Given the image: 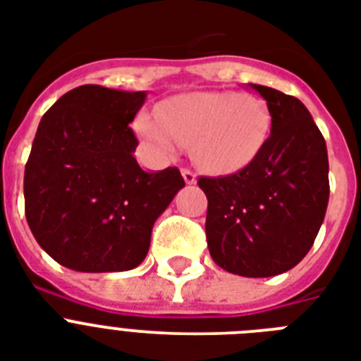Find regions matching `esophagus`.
Segmentation results:
<instances>
[{
	"instance_id": "1",
	"label": "esophagus",
	"mask_w": 361,
	"mask_h": 361,
	"mask_svg": "<svg viewBox=\"0 0 361 361\" xmlns=\"http://www.w3.org/2000/svg\"><path fill=\"white\" fill-rule=\"evenodd\" d=\"M181 176H183V180H185L187 185H192V183H197V174L189 169H181Z\"/></svg>"
}]
</instances>
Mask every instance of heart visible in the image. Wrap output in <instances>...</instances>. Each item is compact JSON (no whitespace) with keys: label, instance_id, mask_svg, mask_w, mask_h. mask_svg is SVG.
Instances as JSON below:
<instances>
[{"label":"heart","instance_id":"heart-1","mask_svg":"<svg viewBox=\"0 0 361 361\" xmlns=\"http://www.w3.org/2000/svg\"><path fill=\"white\" fill-rule=\"evenodd\" d=\"M159 120H142L140 133L163 153L180 144L209 172H234L251 164L268 144L271 112L255 93L195 92L161 104Z\"/></svg>","mask_w":361,"mask_h":361}]
</instances>
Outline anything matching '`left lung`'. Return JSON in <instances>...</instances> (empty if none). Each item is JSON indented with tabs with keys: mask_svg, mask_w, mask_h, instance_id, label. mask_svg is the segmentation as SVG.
<instances>
[{
	"mask_svg": "<svg viewBox=\"0 0 361 361\" xmlns=\"http://www.w3.org/2000/svg\"><path fill=\"white\" fill-rule=\"evenodd\" d=\"M268 103L271 135L240 172L208 178L206 240L214 262L241 277L288 271L313 247L324 221L330 181L328 152L300 99L249 84Z\"/></svg>",
	"mask_w": 361,
	"mask_h": 361,
	"instance_id": "8db88e82",
	"label": "left lung"
}]
</instances>
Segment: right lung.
<instances>
[{
    "label": "right lung",
    "instance_id": "obj_1",
    "mask_svg": "<svg viewBox=\"0 0 361 361\" xmlns=\"http://www.w3.org/2000/svg\"><path fill=\"white\" fill-rule=\"evenodd\" d=\"M146 92L86 84L42 116L25 163V219L65 268L127 271L146 258L153 223L185 185L176 166L146 172L129 123Z\"/></svg>",
    "mask_w": 361,
    "mask_h": 361
}]
</instances>
